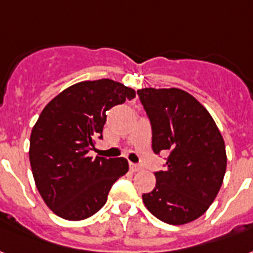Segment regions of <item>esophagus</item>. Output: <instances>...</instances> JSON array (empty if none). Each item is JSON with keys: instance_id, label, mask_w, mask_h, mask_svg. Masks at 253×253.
Listing matches in <instances>:
<instances>
[{"instance_id": "34e87169", "label": "esophagus", "mask_w": 253, "mask_h": 253, "mask_svg": "<svg viewBox=\"0 0 253 253\" xmlns=\"http://www.w3.org/2000/svg\"><path fill=\"white\" fill-rule=\"evenodd\" d=\"M129 166H130V169L133 172H137V170L141 169V166H139V164H135V163H129Z\"/></svg>"}]
</instances>
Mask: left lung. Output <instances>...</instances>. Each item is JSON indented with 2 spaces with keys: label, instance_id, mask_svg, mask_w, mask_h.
<instances>
[{
  "label": "left lung",
  "instance_id": "left-lung-1",
  "mask_svg": "<svg viewBox=\"0 0 253 253\" xmlns=\"http://www.w3.org/2000/svg\"><path fill=\"white\" fill-rule=\"evenodd\" d=\"M152 130V150L167 152L156 186L143 194L146 208L170 225L197 220L213 203L226 172L225 142L206 108L186 91L146 87L137 91Z\"/></svg>",
  "mask_w": 253,
  "mask_h": 253
}]
</instances>
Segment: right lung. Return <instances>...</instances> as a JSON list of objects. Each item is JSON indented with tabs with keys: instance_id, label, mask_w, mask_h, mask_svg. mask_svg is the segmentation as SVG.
Wrapping results in <instances>:
<instances>
[{
	"instance_id": "1",
	"label": "right lung",
	"mask_w": 253,
	"mask_h": 253,
	"mask_svg": "<svg viewBox=\"0 0 253 253\" xmlns=\"http://www.w3.org/2000/svg\"><path fill=\"white\" fill-rule=\"evenodd\" d=\"M135 91L110 79L81 81L43 108L29 141V162L37 190L54 213L79 221L107 202L118 178L128 172L124 158H90L102 139L106 112Z\"/></svg>"
}]
</instances>
